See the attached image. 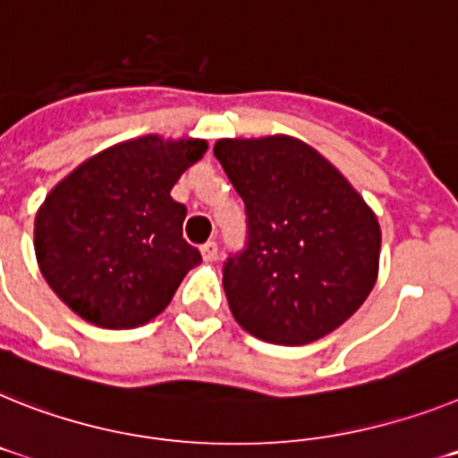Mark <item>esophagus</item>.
Masks as SVG:
<instances>
[{
	"instance_id": "34e87169",
	"label": "esophagus",
	"mask_w": 458,
	"mask_h": 458,
	"mask_svg": "<svg viewBox=\"0 0 458 458\" xmlns=\"http://www.w3.org/2000/svg\"><path fill=\"white\" fill-rule=\"evenodd\" d=\"M199 251H202V259H205L207 263H211V260L218 259V244H216V242H207L205 247L199 249Z\"/></svg>"
}]
</instances>
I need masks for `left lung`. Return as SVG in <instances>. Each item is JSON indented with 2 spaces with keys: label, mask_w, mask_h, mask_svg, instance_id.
<instances>
[{
  "label": "left lung",
  "mask_w": 458,
  "mask_h": 458,
  "mask_svg": "<svg viewBox=\"0 0 458 458\" xmlns=\"http://www.w3.org/2000/svg\"><path fill=\"white\" fill-rule=\"evenodd\" d=\"M214 156L247 209V244L223 265L235 321L272 344L328 335L377 282V216L321 153L286 134L218 140Z\"/></svg>",
  "instance_id": "8db88e82"
}]
</instances>
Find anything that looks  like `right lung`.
I'll return each instance as SVG.
<instances>
[{"label":"right lung","mask_w":458,"mask_h":458,"mask_svg":"<svg viewBox=\"0 0 458 458\" xmlns=\"http://www.w3.org/2000/svg\"><path fill=\"white\" fill-rule=\"evenodd\" d=\"M207 151L202 140L146 134L79 165L34 218L37 263L72 312L102 328H134L163 312L202 260L182 235L179 176Z\"/></svg>","instance_id":"obj_1"}]
</instances>
